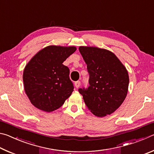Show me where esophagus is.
I'll list each match as a JSON object with an SVG mask.
<instances>
[{
  "label": "esophagus",
  "instance_id": "esophagus-1",
  "mask_svg": "<svg viewBox=\"0 0 154 154\" xmlns=\"http://www.w3.org/2000/svg\"><path fill=\"white\" fill-rule=\"evenodd\" d=\"M80 85H81V82H79V81H77V82H75V86L76 88H79L80 86Z\"/></svg>",
  "mask_w": 154,
  "mask_h": 154
}]
</instances>
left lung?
I'll list each match as a JSON object with an SVG mask.
<instances>
[{"label": "left lung", "instance_id": "obj_1", "mask_svg": "<svg viewBox=\"0 0 154 154\" xmlns=\"http://www.w3.org/2000/svg\"><path fill=\"white\" fill-rule=\"evenodd\" d=\"M79 50L87 64L90 84L88 88H79V92L94 116L110 115L126 97L129 77L126 67L106 49L81 46Z\"/></svg>", "mask_w": 154, "mask_h": 154}]
</instances>
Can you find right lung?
Listing matches in <instances>:
<instances>
[{"label":"right lung","mask_w":154,"mask_h":154,"mask_svg":"<svg viewBox=\"0 0 154 154\" xmlns=\"http://www.w3.org/2000/svg\"><path fill=\"white\" fill-rule=\"evenodd\" d=\"M76 49L74 46H48L25 66L24 90L35 107L46 112L55 111L71 95L74 86L70 71L62 63Z\"/></svg>","instance_id":"obj_1"}]
</instances>
